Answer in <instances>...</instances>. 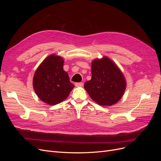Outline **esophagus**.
I'll return each instance as SVG.
<instances>
[{"mask_svg": "<svg viewBox=\"0 0 161 161\" xmlns=\"http://www.w3.org/2000/svg\"><path fill=\"white\" fill-rule=\"evenodd\" d=\"M76 86H83V82H76L75 83Z\"/></svg>", "mask_w": 161, "mask_h": 161, "instance_id": "1", "label": "esophagus"}]
</instances>
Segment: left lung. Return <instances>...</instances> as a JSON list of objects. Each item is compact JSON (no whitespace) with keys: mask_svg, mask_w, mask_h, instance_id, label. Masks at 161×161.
Returning <instances> with one entry per match:
<instances>
[{"mask_svg":"<svg viewBox=\"0 0 161 161\" xmlns=\"http://www.w3.org/2000/svg\"><path fill=\"white\" fill-rule=\"evenodd\" d=\"M92 77L84 87L91 98L102 106H111L121 99L126 80L122 72L110 58L103 56L91 62Z\"/></svg>","mask_w":161,"mask_h":161,"instance_id":"8db88e82","label":"left lung"}]
</instances>
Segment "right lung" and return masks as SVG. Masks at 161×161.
Segmentation results:
<instances>
[{"instance_id": "right-lung-1", "label": "right lung", "mask_w": 161, "mask_h": 161, "mask_svg": "<svg viewBox=\"0 0 161 161\" xmlns=\"http://www.w3.org/2000/svg\"><path fill=\"white\" fill-rule=\"evenodd\" d=\"M64 62L62 57L51 54L45 58L34 74L33 89L39 98L47 105L61 103L75 87L63 69Z\"/></svg>"}]
</instances>
